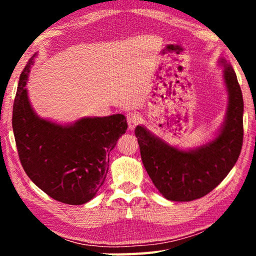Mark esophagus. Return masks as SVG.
Here are the masks:
<instances>
[{"mask_svg": "<svg viewBox=\"0 0 256 256\" xmlns=\"http://www.w3.org/2000/svg\"><path fill=\"white\" fill-rule=\"evenodd\" d=\"M128 130L130 131H133L136 128V125L140 123V120H138V115L134 114V112H130L128 114Z\"/></svg>", "mask_w": 256, "mask_h": 256, "instance_id": "obj_1", "label": "esophagus"}]
</instances>
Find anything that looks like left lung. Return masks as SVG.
Returning <instances> with one entry per match:
<instances>
[{
    "label": "left lung",
    "mask_w": 256,
    "mask_h": 256,
    "mask_svg": "<svg viewBox=\"0 0 256 256\" xmlns=\"http://www.w3.org/2000/svg\"><path fill=\"white\" fill-rule=\"evenodd\" d=\"M220 63L224 68L229 102L226 120L214 141L183 151L164 144L140 125L134 131L146 170L167 200L188 202L206 196L222 183L240 157L244 102L234 68L224 58Z\"/></svg>",
    "instance_id": "obj_1"
}]
</instances>
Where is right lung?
<instances>
[{
  "instance_id": "1",
  "label": "right lung",
  "mask_w": 256,
  "mask_h": 256,
  "mask_svg": "<svg viewBox=\"0 0 256 256\" xmlns=\"http://www.w3.org/2000/svg\"><path fill=\"white\" fill-rule=\"evenodd\" d=\"M32 60L20 74L12 114L20 162L29 178L47 196L66 204H84L105 182L110 152L126 132V120L115 114L58 125L40 118L24 88Z\"/></svg>"
}]
</instances>
